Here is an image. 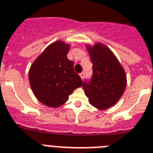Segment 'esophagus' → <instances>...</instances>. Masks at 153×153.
<instances>
[{"instance_id": "34e87169", "label": "esophagus", "mask_w": 153, "mask_h": 153, "mask_svg": "<svg viewBox=\"0 0 153 153\" xmlns=\"http://www.w3.org/2000/svg\"><path fill=\"white\" fill-rule=\"evenodd\" d=\"M79 75H80L81 79H82L83 80V79H84V77H85V74H84V72H82L80 74H79Z\"/></svg>"}]
</instances>
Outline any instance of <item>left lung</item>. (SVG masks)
Here are the masks:
<instances>
[{
	"label": "left lung",
	"mask_w": 153,
	"mask_h": 153,
	"mask_svg": "<svg viewBox=\"0 0 153 153\" xmlns=\"http://www.w3.org/2000/svg\"><path fill=\"white\" fill-rule=\"evenodd\" d=\"M94 74L89 83L82 85L92 106L106 110L114 106L126 87V74L112 51L101 42L86 44Z\"/></svg>",
	"instance_id": "8db88e82"
}]
</instances>
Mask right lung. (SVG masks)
I'll return each instance as SVG.
<instances>
[{
	"mask_svg": "<svg viewBox=\"0 0 153 153\" xmlns=\"http://www.w3.org/2000/svg\"><path fill=\"white\" fill-rule=\"evenodd\" d=\"M70 43L53 42L38 56L29 70V82L35 97L50 108L65 104L82 81L74 71V63L68 59Z\"/></svg>",
	"mask_w": 153,
	"mask_h": 153,
	"instance_id": "1",
	"label": "right lung"
}]
</instances>
